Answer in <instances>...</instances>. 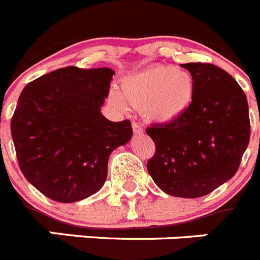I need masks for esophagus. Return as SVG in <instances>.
I'll return each instance as SVG.
<instances>
[{
  "mask_svg": "<svg viewBox=\"0 0 260 260\" xmlns=\"http://www.w3.org/2000/svg\"><path fill=\"white\" fill-rule=\"evenodd\" d=\"M132 126H133V132H134L135 134H141V133L143 132V127H142L138 122H135V121L132 123Z\"/></svg>",
  "mask_w": 260,
  "mask_h": 260,
  "instance_id": "1",
  "label": "esophagus"
}]
</instances>
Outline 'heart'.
<instances>
[{"label": "heart", "mask_w": 260, "mask_h": 260, "mask_svg": "<svg viewBox=\"0 0 260 260\" xmlns=\"http://www.w3.org/2000/svg\"><path fill=\"white\" fill-rule=\"evenodd\" d=\"M122 96L138 108H143L147 118L155 122H172L182 116L191 105L195 80L187 71L174 66L155 65L125 78L121 86ZM112 100L123 107L118 93Z\"/></svg>", "instance_id": "heart-1"}]
</instances>
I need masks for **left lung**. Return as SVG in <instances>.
I'll list each match as a JSON object with an SVG mask.
<instances>
[{"mask_svg": "<svg viewBox=\"0 0 260 260\" xmlns=\"http://www.w3.org/2000/svg\"><path fill=\"white\" fill-rule=\"evenodd\" d=\"M195 80L191 105L172 122L152 123L147 169L164 192L199 198L231 180L250 141L249 105L232 75L207 62L181 65Z\"/></svg>", "mask_w": 260, "mask_h": 260, "instance_id": "obj_1", "label": "left lung"}]
</instances>
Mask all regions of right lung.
<instances>
[{"label": "right lung", "mask_w": 260, "mask_h": 260, "mask_svg": "<svg viewBox=\"0 0 260 260\" xmlns=\"http://www.w3.org/2000/svg\"><path fill=\"white\" fill-rule=\"evenodd\" d=\"M114 71L66 66L32 80L20 92L11 137L23 176L61 203L102 189L110 152L133 135L128 119L112 122L100 112Z\"/></svg>", "instance_id": "add662e5"}]
</instances>
